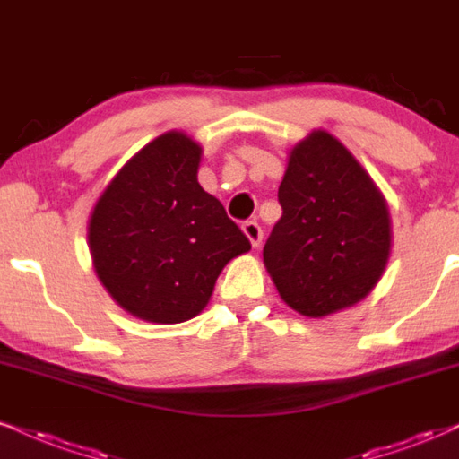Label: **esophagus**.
I'll return each instance as SVG.
<instances>
[{
    "mask_svg": "<svg viewBox=\"0 0 459 459\" xmlns=\"http://www.w3.org/2000/svg\"><path fill=\"white\" fill-rule=\"evenodd\" d=\"M241 229H244L246 237H247V239H250V244H252L254 247L261 244V241H263V229H261V224L254 222V220H247V222H244V226H241Z\"/></svg>",
    "mask_w": 459,
    "mask_h": 459,
    "instance_id": "34e87169",
    "label": "esophagus"
}]
</instances>
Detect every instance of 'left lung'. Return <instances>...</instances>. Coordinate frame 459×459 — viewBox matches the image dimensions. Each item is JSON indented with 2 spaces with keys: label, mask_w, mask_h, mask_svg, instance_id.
<instances>
[{
  "label": "left lung",
  "mask_w": 459,
  "mask_h": 459,
  "mask_svg": "<svg viewBox=\"0 0 459 459\" xmlns=\"http://www.w3.org/2000/svg\"><path fill=\"white\" fill-rule=\"evenodd\" d=\"M282 218L263 247L280 297L303 316L355 306L387 267L391 220L355 156L325 130L290 149L280 184Z\"/></svg>",
  "instance_id": "8db88e82"
}]
</instances>
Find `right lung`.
Here are the masks:
<instances>
[{"label": "right lung", "instance_id": "1", "mask_svg": "<svg viewBox=\"0 0 459 459\" xmlns=\"http://www.w3.org/2000/svg\"><path fill=\"white\" fill-rule=\"evenodd\" d=\"M201 153L184 132L158 136L121 167L91 212L93 269L108 295L147 323L201 314L224 264L252 247L198 184Z\"/></svg>", "mask_w": 459, "mask_h": 459}]
</instances>
